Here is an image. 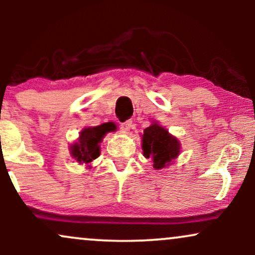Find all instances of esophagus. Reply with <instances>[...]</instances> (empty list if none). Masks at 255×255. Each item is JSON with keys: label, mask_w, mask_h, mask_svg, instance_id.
Segmentation results:
<instances>
[{"label": "esophagus", "mask_w": 255, "mask_h": 255, "mask_svg": "<svg viewBox=\"0 0 255 255\" xmlns=\"http://www.w3.org/2000/svg\"><path fill=\"white\" fill-rule=\"evenodd\" d=\"M130 127H131V121H129V120H128V121H126V122H122V124H121V129L125 130V131L129 130Z\"/></svg>", "instance_id": "esophagus-1"}]
</instances>
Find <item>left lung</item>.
<instances>
[{
	"mask_svg": "<svg viewBox=\"0 0 255 255\" xmlns=\"http://www.w3.org/2000/svg\"><path fill=\"white\" fill-rule=\"evenodd\" d=\"M142 151L146 158H152L153 168L158 170L168 165L180 154V142L165 128L154 124L144 130Z\"/></svg>",
	"mask_w": 255,
	"mask_h": 255,
	"instance_id": "left-lung-1",
	"label": "left lung"
}]
</instances>
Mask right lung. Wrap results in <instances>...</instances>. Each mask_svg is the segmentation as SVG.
I'll return each mask as SVG.
<instances>
[{
    "label": "right lung",
    "mask_w": 255,
    "mask_h": 255,
    "mask_svg": "<svg viewBox=\"0 0 255 255\" xmlns=\"http://www.w3.org/2000/svg\"><path fill=\"white\" fill-rule=\"evenodd\" d=\"M110 130H113V128L108 124L92 128H85L79 136V141L71 147L73 158H75L79 163H86V164L96 159L101 154L99 142Z\"/></svg>",
    "instance_id": "right-lung-1"
}]
</instances>
